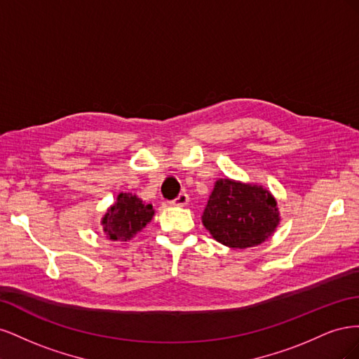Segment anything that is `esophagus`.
I'll list each match as a JSON object with an SVG mask.
<instances>
[{"label": "esophagus", "instance_id": "34e87169", "mask_svg": "<svg viewBox=\"0 0 359 359\" xmlns=\"http://www.w3.org/2000/svg\"><path fill=\"white\" fill-rule=\"evenodd\" d=\"M189 203V194L187 193H181L177 199L172 201V205L175 206H186Z\"/></svg>", "mask_w": 359, "mask_h": 359}]
</instances>
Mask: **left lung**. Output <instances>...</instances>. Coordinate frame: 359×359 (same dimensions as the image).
<instances>
[{"instance_id": "8db88e82", "label": "left lung", "mask_w": 359, "mask_h": 359, "mask_svg": "<svg viewBox=\"0 0 359 359\" xmlns=\"http://www.w3.org/2000/svg\"><path fill=\"white\" fill-rule=\"evenodd\" d=\"M202 223L220 244L247 248L274 233L280 212L274 196L262 186L226 178L215 182Z\"/></svg>"}]
</instances>
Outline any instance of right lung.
I'll return each instance as SVG.
<instances>
[{"instance_id": "1", "label": "right lung", "mask_w": 359, "mask_h": 359, "mask_svg": "<svg viewBox=\"0 0 359 359\" xmlns=\"http://www.w3.org/2000/svg\"><path fill=\"white\" fill-rule=\"evenodd\" d=\"M153 215V205L142 202L136 194L119 193L116 202L102 219L103 232L112 241H130L151 222Z\"/></svg>"}]
</instances>
